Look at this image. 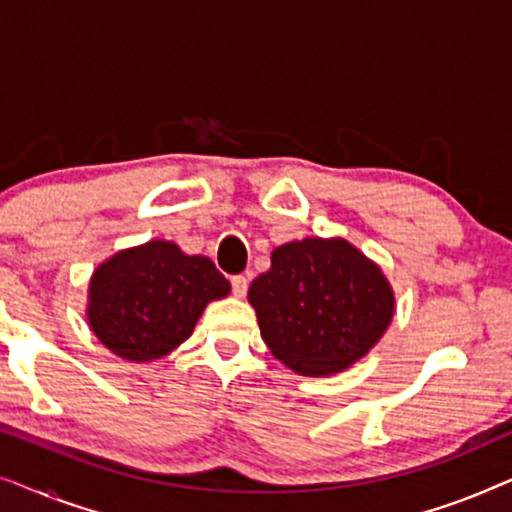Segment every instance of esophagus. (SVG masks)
I'll return each mask as SVG.
<instances>
[{"label": "esophagus", "mask_w": 512, "mask_h": 512, "mask_svg": "<svg viewBox=\"0 0 512 512\" xmlns=\"http://www.w3.org/2000/svg\"><path fill=\"white\" fill-rule=\"evenodd\" d=\"M233 293L237 298H244L247 296V289H249V279L244 277V275H237V277H233Z\"/></svg>", "instance_id": "esophagus-1"}]
</instances>
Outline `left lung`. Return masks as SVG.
I'll list each match as a JSON object with an SVG mask.
<instances>
[{
    "label": "left lung",
    "mask_w": 512,
    "mask_h": 512,
    "mask_svg": "<svg viewBox=\"0 0 512 512\" xmlns=\"http://www.w3.org/2000/svg\"><path fill=\"white\" fill-rule=\"evenodd\" d=\"M249 286L261 338L275 359L305 377L347 370L394 319L396 298L375 261L342 237L286 242Z\"/></svg>",
    "instance_id": "8db88e82"
}]
</instances>
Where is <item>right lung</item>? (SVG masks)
<instances>
[{"label": "right lung", "mask_w": 512, "mask_h": 512, "mask_svg": "<svg viewBox=\"0 0 512 512\" xmlns=\"http://www.w3.org/2000/svg\"><path fill=\"white\" fill-rule=\"evenodd\" d=\"M228 293L230 282L212 258L188 256L170 240H149L97 265L86 317L109 352L146 363L191 338L205 307Z\"/></svg>", "instance_id": "add662e5"}]
</instances>
